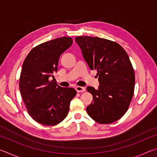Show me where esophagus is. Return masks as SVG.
Listing matches in <instances>:
<instances>
[{"instance_id":"34e87169","label":"esophagus","mask_w":157,"mask_h":157,"mask_svg":"<svg viewBox=\"0 0 157 157\" xmlns=\"http://www.w3.org/2000/svg\"><path fill=\"white\" fill-rule=\"evenodd\" d=\"M75 90L77 91V92H78V93L84 92L85 91H86V89H85L84 87H82V86H76Z\"/></svg>"}]
</instances>
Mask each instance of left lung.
Segmentation results:
<instances>
[{
  "label": "left lung",
  "instance_id": "8db88e82",
  "mask_svg": "<svg viewBox=\"0 0 157 157\" xmlns=\"http://www.w3.org/2000/svg\"><path fill=\"white\" fill-rule=\"evenodd\" d=\"M84 59L91 70H96L98 89L86 88L93 101L87 113L100 124H109L126 113L134 91L135 74L128 55L120 44L94 36H76Z\"/></svg>",
  "mask_w": 157,
  "mask_h": 157
}]
</instances>
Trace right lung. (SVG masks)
I'll list each match as a JSON object with an SVG mask.
<instances>
[{
  "label": "right lung",
  "instance_id": "add662e5",
  "mask_svg": "<svg viewBox=\"0 0 157 157\" xmlns=\"http://www.w3.org/2000/svg\"><path fill=\"white\" fill-rule=\"evenodd\" d=\"M73 44L63 36L33 48L23 62L19 79L21 97L32 118L37 123L53 126L68 115L70 102L77 92L50 81L57 72L59 57Z\"/></svg>",
  "mask_w": 157,
  "mask_h": 157
}]
</instances>
